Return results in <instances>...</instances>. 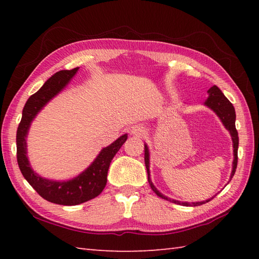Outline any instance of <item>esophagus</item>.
<instances>
[{"label":"esophagus","mask_w":259,"mask_h":259,"mask_svg":"<svg viewBox=\"0 0 259 259\" xmlns=\"http://www.w3.org/2000/svg\"><path fill=\"white\" fill-rule=\"evenodd\" d=\"M131 135H134L136 137H142L146 135V130L142 125H135L131 129Z\"/></svg>","instance_id":"obj_1"}]
</instances>
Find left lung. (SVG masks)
<instances>
[{
  "label": "left lung",
  "mask_w": 259,
  "mask_h": 259,
  "mask_svg": "<svg viewBox=\"0 0 259 259\" xmlns=\"http://www.w3.org/2000/svg\"><path fill=\"white\" fill-rule=\"evenodd\" d=\"M205 106L208 108H210L212 111L216 113L219 119L222 120L223 124L225 125L230 136H232L233 139V147H234V161H233V170H232V175H230V180L234 177L236 168H237V161H238V133L236 130V125H235V121H236V112H235V108L228 99L224 96V93L221 91L218 87L213 85L210 89L208 90V98L205 101ZM145 163H146V168H147V172H148V181H149V185L151 187V189L156 192V195L159 196L162 199L170 200L174 203H177V205H184V206H200L202 203H206L208 201H210L212 198L205 201H200V202H180L178 200L175 199H170V198L163 196L161 192H159V190L153 186L152 181L150 179V171H149V149H148V146L145 145ZM229 180V181H230Z\"/></svg>",
  "instance_id": "1"
}]
</instances>
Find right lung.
Returning a JSON list of instances; mask_svg holds the SVG:
<instances>
[{"mask_svg": "<svg viewBox=\"0 0 259 259\" xmlns=\"http://www.w3.org/2000/svg\"><path fill=\"white\" fill-rule=\"evenodd\" d=\"M78 70L79 68L59 71L46 81L40 90L27 99L22 111L21 122L16 131V157L23 177L46 200L64 206L79 205L101 194L107 185L110 162L128 138V135H123L110 146L103 148L95 161L78 177L71 180H49L33 171L26 156V136L31 122L40 112V110L67 87Z\"/></svg>", "mask_w": 259, "mask_h": 259, "instance_id": "add662e5", "label": "right lung"}]
</instances>
